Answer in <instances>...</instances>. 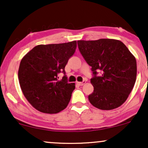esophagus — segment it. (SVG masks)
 <instances>
[{"mask_svg": "<svg viewBox=\"0 0 148 148\" xmlns=\"http://www.w3.org/2000/svg\"><path fill=\"white\" fill-rule=\"evenodd\" d=\"M86 84V81H84L83 82H77V84L79 85V86H84V85Z\"/></svg>", "mask_w": 148, "mask_h": 148, "instance_id": "esophagus-1", "label": "esophagus"}]
</instances>
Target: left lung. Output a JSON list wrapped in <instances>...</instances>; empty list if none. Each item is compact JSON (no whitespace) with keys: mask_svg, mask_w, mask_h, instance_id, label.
<instances>
[{"mask_svg":"<svg viewBox=\"0 0 148 148\" xmlns=\"http://www.w3.org/2000/svg\"><path fill=\"white\" fill-rule=\"evenodd\" d=\"M78 47L87 63L92 67L94 87L88 99L101 110H112L126 101L136 79L134 56L121 41L114 39L79 40ZM102 75L97 77L96 71Z\"/></svg>","mask_w":148,"mask_h":148,"instance_id":"obj_1","label":"left lung"}]
</instances>
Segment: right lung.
Instances as JSON below:
<instances>
[{
  "instance_id": "add662e5",
  "label": "right lung",
  "mask_w": 148,
  "mask_h": 148,
  "mask_svg": "<svg viewBox=\"0 0 148 148\" xmlns=\"http://www.w3.org/2000/svg\"><path fill=\"white\" fill-rule=\"evenodd\" d=\"M76 49V41L40 45L21 59L18 72L20 87L37 111L54 114L67 106L75 84H69L65 76L58 80V74L65 73L64 67Z\"/></svg>"
}]
</instances>
